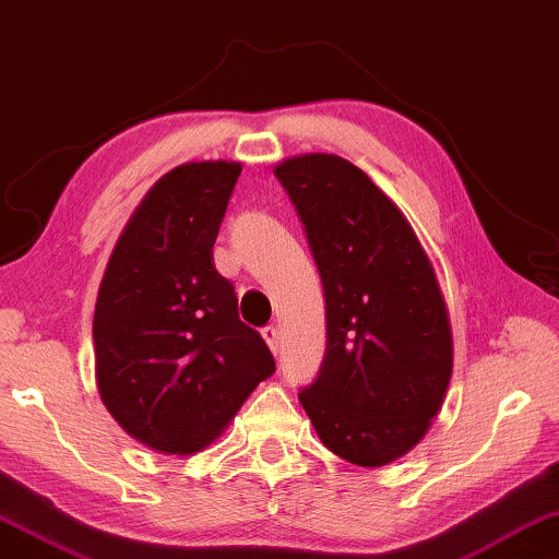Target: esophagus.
Returning a JSON list of instances; mask_svg holds the SVG:
<instances>
[{
	"mask_svg": "<svg viewBox=\"0 0 559 559\" xmlns=\"http://www.w3.org/2000/svg\"><path fill=\"white\" fill-rule=\"evenodd\" d=\"M261 336H263L265 344H269L271 352L278 354V344H281V341H278V329H276V326H265V329L261 331Z\"/></svg>",
	"mask_w": 559,
	"mask_h": 559,
	"instance_id": "obj_1",
	"label": "esophagus"
}]
</instances>
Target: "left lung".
I'll use <instances>...</instances> for the list:
<instances>
[{
    "label": "left lung",
    "instance_id": "1",
    "mask_svg": "<svg viewBox=\"0 0 559 559\" xmlns=\"http://www.w3.org/2000/svg\"><path fill=\"white\" fill-rule=\"evenodd\" d=\"M326 298V354L298 399L316 435L359 466L396 462L427 435L454 366L435 265L377 182L331 153L276 165Z\"/></svg>",
    "mask_w": 559,
    "mask_h": 559
}]
</instances>
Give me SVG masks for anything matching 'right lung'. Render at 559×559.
<instances>
[{
    "label": "right lung",
    "mask_w": 559,
    "mask_h": 559,
    "mask_svg": "<svg viewBox=\"0 0 559 559\" xmlns=\"http://www.w3.org/2000/svg\"><path fill=\"white\" fill-rule=\"evenodd\" d=\"M240 170L233 160H203L165 173L124 223L99 281V399L155 452H200L276 371L261 333L238 319L233 283L213 263Z\"/></svg>",
    "instance_id": "add662e5"
}]
</instances>
